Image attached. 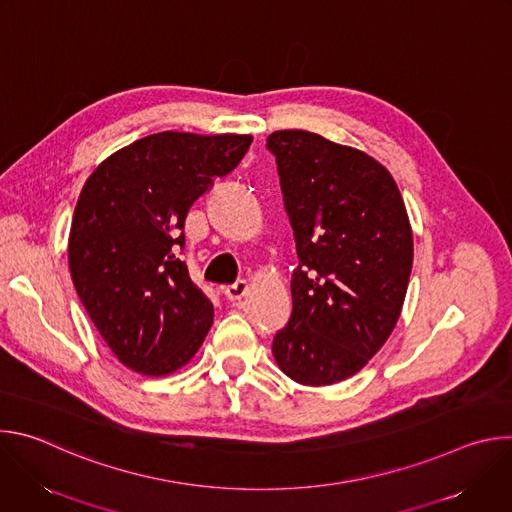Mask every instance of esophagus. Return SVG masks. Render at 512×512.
Instances as JSON below:
<instances>
[{
  "instance_id": "1",
  "label": "esophagus",
  "mask_w": 512,
  "mask_h": 512,
  "mask_svg": "<svg viewBox=\"0 0 512 512\" xmlns=\"http://www.w3.org/2000/svg\"><path fill=\"white\" fill-rule=\"evenodd\" d=\"M247 291H249L247 281H237V283L227 285V287L223 289V296H225L229 302H237V300H241V298L247 294Z\"/></svg>"
}]
</instances>
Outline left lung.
Returning <instances> with one entry per match:
<instances>
[{"label":"left lung","instance_id":"left-lung-1","mask_svg":"<svg viewBox=\"0 0 512 512\" xmlns=\"http://www.w3.org/2000/svg\"><path fill=\"white\" fill-rule=\"evenodd\" d=\"M267 150L300 261L273 356L296 383L332 385L358 373L401 316L413 265L407 210L389 170L364 152L302 129L273 131Z\"/></svg>","mask_w":512,"mask_h":512}]
</instances>
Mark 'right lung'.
I'll list each match as a JSON object with an SVG mask.
<instances>
[{"instance_id":"obj_1","label":"right lung","mask_w":512,"mask_h":512,"mask_svg":"<svg viewBox=\"0 0 512 512\" xmlns=\"http://www.w3.org/2000/svg\"><path fill=\"white\" fill-rule=\"evenodd\" d=\"M251 141L162 131L115 152L85 182L68 237L70 277L131 371L174 373L210 330L212 304L176 251L190 206L239 166Z\"/></svg>"}]
</instances>
